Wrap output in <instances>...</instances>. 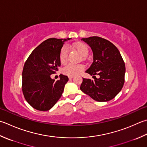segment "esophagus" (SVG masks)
<instances>
[{"instance_id": "34e87169", "label": "esophagus", "mask_w": 147, "mask_h": 147, "mask_svg": "<svg viewBox=\"0 0 147 147\" xmlns=\"http://www.w3.org/2000/svg\"><path fill=\"white\" fill-rule=\"evenodd\" d=\"M73 78H74L73 76H69V79H70V80H71V79H73Z\"/></svg>"}]
</instances>
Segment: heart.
<instances>
[{
  "label": "heart",
  "instance_id": "heart-1",
  "mask_svg": "<svg viewBox=\"0 0 147 147\" xmlns=\"http://www.w3.org/2000/svg\"><path fill=\"white\" fill-rule=\"evenodd\" d=\"M74 48L76 49L81 55L83 57H86L88 53V49L87 46L83 42H76L74 45ZM60 62L62 64H65L67 62V47H62L59 55ZM83 69L82 65H74L68 64L63 69V73L69 76H74L80 74Z\"/></svg>",
  "mask_w": 147,
  "mask_h": 147
}]
</instances>
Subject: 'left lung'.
<instances>
[{
  "instance_id": "1",
  "label": "left lung",
  "mask_w": 147,
  "mask_h": 147,
  "mask_svg": "<svg viewBox=\"0 0 147 147\" xmlns=\"http://www.w3.org/2000/svg\"><path fill=\"white\" fill-rule=\"evenodd\" d=\"M93 52V62L85 72L94 80L83 78L80 89L91 98L106 102L119 94L124 83L125 66L119 50L113 43L97 36L82 38ZM97 74L99 79L94 76Z\"/></svg>"
}]
</instances>
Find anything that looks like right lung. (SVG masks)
Returning <instances> with one entry per match:
<instances>
[{
    "label": "right lung",
    "instance_id": "1",
    "mask_svg": "<svg viewBox=\"0 0 147 147\" xmlns=\"http://www.w3.org/2000/svg\"><path fill=\"white\" fill-rule=\"evenodd\" d=\"M71 39L50 38L32 51L22 73V91L27 102L39 111H48L62 96L67 76L60 74L55 81L51 74L59 70V55L64 42Z\"/></svg>",
    "mask_w": 147,
    "mask_h": 147
}]
</instances>
